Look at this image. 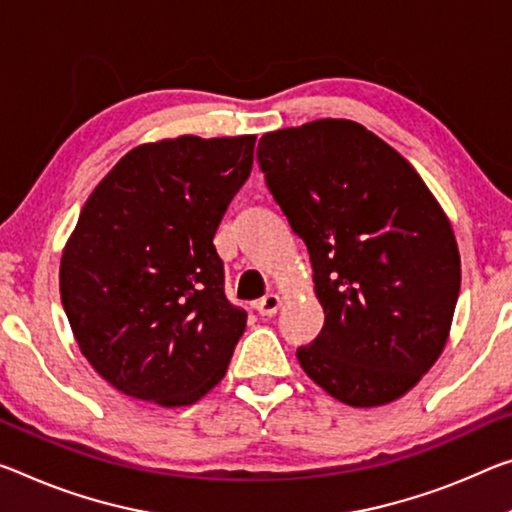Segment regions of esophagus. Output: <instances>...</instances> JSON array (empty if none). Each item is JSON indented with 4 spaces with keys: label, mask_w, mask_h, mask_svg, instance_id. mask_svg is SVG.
<instances>
[{
    "label": "esophagus",
    "mask_w": 512,
    "mask_h": 512,
    "mask_svg": "<svg viewBox=\"0 0 512 512\" xmlns=\"http://www.w3.org/2000/svg\"><path fill=\"white\" fill-rule=\"evenodd\" d=\"M282 307V300L278 294H266L255 303V310L262 316H273Z\"/></svg>",
    "instance_id": "obj_1"
}]
</instances>
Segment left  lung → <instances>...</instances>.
<instances>
[{"instance_id":"8db88e82","label":"left lung","mask_w":512,"mask_h":512,"mask_svg":"<svg viewBox=\"0 0 512 512\" xmlns=\"http://www.w3.org/2000/svg\"><path fill=\"white\" fill-rule=\"evenodd\" d=\"M257 161L305 241L326 314L296 358L353 408L401 399L440 358L460 294L451 221L392 145L344 118L259 139Z\"/></svg>"}]
</instances>
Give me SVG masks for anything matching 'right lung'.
Wrapping results in <instances>:
<instances>
[{
    "instance_id": "add662e5",
    "label": "right lung",
    "mask_w": 512,
    "mask_h": 512,
    "mask_svg": "<svg viewBox=\"0 0 512 512\" xmlns=\"http://www.w3.org/2000/svg\"><path fill=\"white\" fill-rule=\"evenodd\" d=\"M255 134L143 143L88 196L59 287L88 364L132 399L182 408L221 383L246 312L214 234L253 170Z\"/></svg>"
}]
</instances>
